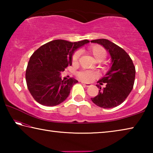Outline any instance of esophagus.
Instances as JSON below:
<instances>
[{
  "label": "esophagus",
  "instance_id": "esophagus-1",
  "mask_svg": "<svg viewBox=\"0 0 153 153\" xmlns=\"http://www.w3.org/2000/svg\"><path fill=\"white\" fill-rule=\"evenodd\" d=\"M82 84L86 87H89V86H91V84H88V83H84V82H82Z\"/></svg>",
  "mask_w": 153,
  "mask_h": 153
}]
</instances>
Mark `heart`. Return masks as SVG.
Instances as JSON below:
<instances>
[{
    "label": "heart",
    "mask_w": 153,
    "mask_h": 153,
    "mask_svg": "<svg viewBox=\"0 0 153 153\" xmlns=\"http://www.w3.org/2000/svg\"><path fill=\"white\" fill-rule=\"evenodd\" d=\"M88 53L93 56V57L97 62H100L104 60L107 55L106 49L103 46L98 45L90 46L88 48ZM79 56L80 52L79 51L75 52L72 57V62L74 64L77 63ZM77 76L83 81L90 82L98 77V74L92 71H82L77 74Z\"/></svg>",
    "instance_id": "heart-1"
}]
</instances>
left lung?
I'll use <instances>...</instances> for the list:
<instances>
[{
	"mask_svg": "<svg viewBox=\"0 0 153 153\" xmlns=\"http://www.w3.org/2000/svg\"><path fill=\"white\" fill-rule=\"evenodd\" d=\"M102 46L109 53L111 58V67L104 77L98 83L102 85L106 83L105 88L99 85L97 96L91 98L95 105L103 108H111L121 105L133 88L135 79V67L128 54L113 42L107 39L92 40Z\"/></svg>",
	"mask_w": 153,
	"mask_h": 153,
	"instance_id": "8db88e82",
	"label": "left lung"
}]
</instances>
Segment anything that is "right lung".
I'll list each match as a JSON object with an SVG mask.
<instances>
[{
    "label": "right lung",
    "mask_w": 153,
    "mask_h": 153,
    "mask_svg": "<svg viewBox=\"0 0 153 153\" xmlns=\"http://www.w3.org/2000/svg\"><path fill=\"white\" fill-rule=\"evenodd\" d=\"M89 42L88 40L76 42L55 40L41 46L33 53L28 62L25 79L27 88L36 101L53 107L68 97L78 81L73 77L62 80L61 72L72 65L74 52Z\"/></svg>",
    "instance_id": "add662e5"
}]
</instances>
